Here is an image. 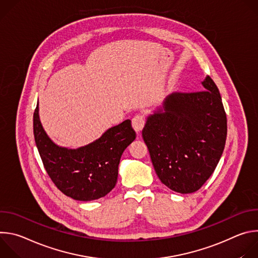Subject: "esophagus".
<instances>
[{"mask_svg": "<svg viewBox=\"0 0 258 258\" xmlns=\"http://www.w3.org/2000/svg\"><path fill=\"white\" fill-rule=\"evenodd\" d=\"M145 117L143 116V115H141V114H138V115H136L133 119H132V124H133V127H134V130L137 132V133H140L142 130H143V127H144V125H145Z\"/></svg>", "mask_w": 258, "mask_h": 258, "instance_id": "34e87169", "label": "esophagus"}]
</instances>
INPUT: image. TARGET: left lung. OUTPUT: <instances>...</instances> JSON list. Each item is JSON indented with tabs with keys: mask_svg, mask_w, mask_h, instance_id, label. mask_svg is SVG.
I'll list each match as a JSON object with an SVG mask.
<instances>
[{
	"mask_svg": "<svg viewBox=\"0 0 258 258\" xmlns=\"http://www.w3.org/2000/svg\"><path fill=\"white\" fill-rule=\"evenodd\" d=\"M203 91L172 93L162 109L147 118L142 137L154 169L170 190L198 191L214 171L225 149L227 115L210 77Z\"/></svg>",
	"mask_w": 258,
	"mask_h": 258,
	"instance_id": "8db88e82",
	"label": "left lung"
}]
</instances>
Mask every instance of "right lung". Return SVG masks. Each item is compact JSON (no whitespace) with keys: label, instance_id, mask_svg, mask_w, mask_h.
Returning <instances> with one entry per match:
<instances>
[{"label":"right lung","instance_id":"obj_1","mask_svg":"<svg viewBox=\"0 0 258 258\" xmlns=\"http://www.w3.org/2000/svg\"><path fill=\"white\" fill-rule=\"evenodd\" d=\"M33 135L43 164L55 186L79 201L99 199L115 187L120 157L136 139L131 120L126 119L87 146L63 148L53 143L43 128L39 103L33 113Z\"/></svg>","mask_w":258,"mask_h":258}]
</instances>
